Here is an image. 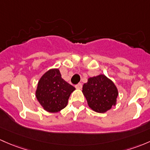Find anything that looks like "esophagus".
Returning <instances> with one entry per match:
<instances>
[{
  "instance_id": "1",
  "label": "esophagus",
  "mask_w": 150,
  "mask_h": 150,
  "mask_svg": "<svg viewBox=\"0 0 150 150\" xmlns=\"http://www.w3.org/2000/svg\"><path fill=\"white\" fill-rule=\"evenodd\" d=\"M75 88H76L77 89H81V88H82V84H81V83H78V84L75 85Z\"/></svg>"
}]
</instances>
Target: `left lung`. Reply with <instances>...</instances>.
<instances>
[{
    "instance_id": "8db88e82",
    "label": "left lung",
    "mask_w": 150,
    "mask_h": 150,
    "mask_svg": "<svg viewBox=\"0 0 150 150\" xmlns=\"http://www.w3.org/2000/svg\"><path fill=\"white\" fill-rule=\"evenodd\" d=\"M82 92L88 106L97 113L107 112L117 103V87L103 74L88 78L87 83L83 84Z\"/></svg>"
}]
</instances>
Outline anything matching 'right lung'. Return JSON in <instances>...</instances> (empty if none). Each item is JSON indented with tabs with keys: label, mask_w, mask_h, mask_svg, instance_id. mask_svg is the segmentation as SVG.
<instances>
[{
	"label": "right lung",
	"mask_w": 150,
	"mask_h": 150,
	"mask_svg": "<svg viewBox=\"0 0 150 150\" xmlns=\"http://www.w3.org/2000/svg\"><path fill=\"white\" fill-rule=\"evenodd\" d=\"M75 88L64 80L57 68L43 74L37 83L35 96L44 110L57 113L67 106L70 94Z\"/></svg>",
	"instance_id": "right-lung-1"
}]
</instances>
